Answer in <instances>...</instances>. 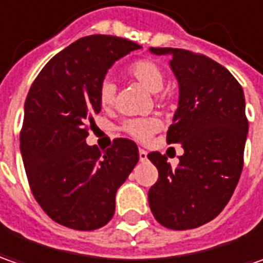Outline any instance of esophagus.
<instances>
[{
  "label": "esophagus",
  "instance_id": "1",
  "mask_svg": "<svg viewBox=\"0 0 263 263\" xmlns=\"http://www.w3.org/2000/svg\"><path fill=\"white\" fill-rule=\"evenodd\" d=\"M138 153H140L141 161H145V160H147V151H145V149L140 148V151H138Z\"/></svg>",
  "mask_w": 263,
  "mask_h": 263
}]
</instances>
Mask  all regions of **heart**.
<instances>
[{
	"mask_svg": "<svg viewBox=\"0 0 263 263\" xmlns=\"http://www.w3.org/2000/svg\"><path fill=\"white\" fill-rule=\"evenodd\" d=\"M128 74L137 83L151 93H159L164 87V71L156 61L141 59L134 62L128 68ZM116 87L110 80H104L99 87V102L103 107H110L115 103ZM159 129V122L154 118H138L129 119L123 123V131L138 141H147Z\"/></svg>",
	"mask_w": 263,
	"mask_h": 263,
	"instance_id": "1",
	"label": "heart"
}]
</instances>
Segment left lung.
<instances>
[{"label": "left lung", "mask_w": 263, "mask_h": 263, "mask_svg": "<svg viewBox=\"0 0 263 263\" xmlns=\"http://www.w3.org/2000/svg\"><path fill=\"white\" fill-rule=\"evenodd\" d=\"M149 52L172 57L179 106L167 142L185 151L176 168L159 151L147 156L159 170L148 191L149 208L167 229H196L221 213L241 175L249 129L243 88L229 69L205 55L176 48Z\"/></svg>", "instance_id": "1"}]
</instances>
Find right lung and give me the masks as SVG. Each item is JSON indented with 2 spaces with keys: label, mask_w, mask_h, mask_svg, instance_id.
<instances>
[{
  "label": "right lung",
  "mask_w": 263,
  "mask_h": 263,
  "mask_svg": "<svg viewBox=\"0 0 263 263\" xmlns=\"http://www.w3.org/2000/svg\"><path fill=\"white\" fill-rule=\"evenodd\" d=\"M135 42L93 34L57 53L33 81L24 103L20 149L32 194L61 226L81 231L112 220L115 196L140 160L138 147L116 138L100 151L87 145V123L99 114V87Z\"/></svg>",
  "instance_id": "add662e5"
}]
</instances>
